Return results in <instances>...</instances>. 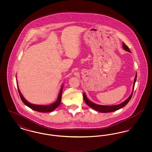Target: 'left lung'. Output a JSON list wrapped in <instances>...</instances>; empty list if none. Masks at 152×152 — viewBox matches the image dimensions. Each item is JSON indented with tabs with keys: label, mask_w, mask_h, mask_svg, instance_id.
Returning <instances> with one entry per match:
<instances>
[{
	"label": "left lung",
	"mask_w": 152,
	"mask_h": 152,
	"mask_svg": "<svg viewBox=\"0 0 152 152\" xmlns=\"http://www.w3.org/2000/svg\"><path fill=\"white\" fill-rule=\"evenodd\" d=\"M123 48L125 50V51H128L129 52H130V50L129 49L128 47L124 43H123ZM136 79H137V73L136 75L135 78H134V84H133V91L132 93L130 94V96L124 101L123 102V103L119 104V105H111V106H109V105H97L94 102L89 101L88 99H87V96L85 94V93L83 94V96H84V100L86 102V103L87 104V105L90 107L91 108L94 109L95 110L100 112L101 113H107V112H112L114 111H116L117 110H118L120 109L123 108L124 107H125L128 102L129 101H130L132 97V94H133V90H134V85H135V83L136 81Z\"/></svg>",
	"instance_id": "obj_1"
}]
</instances>
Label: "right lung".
Returning a JSON list of instances; mask_svg holds the SVG:
<instances>
[{
	"instance_id": "1",
	"label": "right lung",
	"mask_w": 152,
	"mask_h": 152,
	"mask_svg": "<svg viewBox=\"0 0 152 152\" xmlns=\"http://www.w3.org/2000/svg\"><path fill=\"white\" fill-rule=\"evenodd\" d=\"M18 84V83H17ZM18 86V85H17ZM63 85L61 88V89L60 91L59 94L58 96V99L57 100L55 101L54 103L52 104L51 105H35V104H32L29 103V102L27 101L23 96L19 89V87L18 86V92H19V94L20 95V99L22 100V101L23 102V103L27 105V107H28L34 110H36L37 112H50L53 111V110H55V109L57 108L59 106V105L60 104V102L61 101V96H62V91H63Z\"/></svg>"
}]
</instances>
